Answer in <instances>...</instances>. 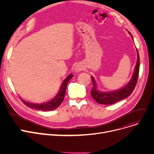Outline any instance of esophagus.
<instances>
[{"label":"esophagus","instance_id":"esophagus-1","mask_svg":"<svg viewBox=\"0 0 154 154\" xmlns=\"http://www.w3.org/2000/svg\"><path fill=\"white\" fill-rule=\"evenodd\" d=\"M83 67L82 66L76 65L75 67V71L76 73H79V72H80L81 70H83Z\"/></svg>","mask_w":154,"mask_h":154}]
</instances>
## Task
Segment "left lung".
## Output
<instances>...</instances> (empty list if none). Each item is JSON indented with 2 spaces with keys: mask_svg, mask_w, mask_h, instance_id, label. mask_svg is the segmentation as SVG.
Masks as SVG:
<instances>
[{
  "mask_svg": "<svg viewBox=\"0 0 154 154\" xmlns=\"http://www.w3.org/2000/svg\"><path fill=\"white\" fill-rule=\"evenodd\" d=\"M133 39L132 35L128 32ZM137 60L136 65H135L134 73L129 82L123 88L115 90V91L104 92L99 91L97 88V85L94 77L91 76L93 81V88L91 91V96L94 100L99 104H112L118 102L122 99L127 98L133 92L134 89L137 84V79L139 77V67H140V58L139 55V52L137 49Z\"/></svg>",
  "mask_w": 154,
  "mask_h": 154,
  "instance_id": "1",
  "label": "left lung"
}]
</instances>
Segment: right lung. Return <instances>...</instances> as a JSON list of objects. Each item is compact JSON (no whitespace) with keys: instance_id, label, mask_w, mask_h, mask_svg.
<instances>
[{"instance_id":"add662e5","label":"right lung","mask_w":154,"mask_h":154,"mask_svg":"<svg viewBox=\"0 0 154 154\" xmlns=\"http://www.w3.org/2000/svg\"><path fill=\"white\" fill-rule=\"evenodd\" d=\"M73 74H70L68 76H67L65 79L63 81L61 84V86L60 87V89L57 96L54 97L51 101H49L46 103H43L41 104H37V103H32L30 102H26L22 99H20L28 107L32 108V109H35L40 110L42 111H52L57 109V108L61 104V103L63 101L64 99L66 89V86L68 83V81L70 80L71 78H73Z\"/></svg>"}]
</instances>
